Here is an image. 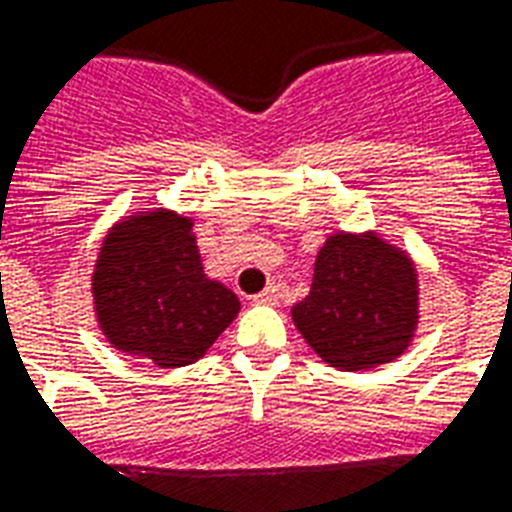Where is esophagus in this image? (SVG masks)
I'll return each mask as SVG.
<instances>
[{
	"label": "esophagus",
	"mask_w": 512,
	"mask_h": 512,
	"mask_svg": "<svg viewBox=\"0 0 512 512\" xmlns=\"http://www.w3.org/2000/svg\"><path fill=\"white\" fill-rule=\"evenodd\" d=\"M255 303H260V306H273V303H276V300H279V290H276V287H265L263 292H260V295H255Z\"/></svg>",
	"instance_id": "34e87169"
}]
</instances>
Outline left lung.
Wrapping results in <instances>:
<instances>
[{"mask_svg": "<svg viewBox=\"0 0 512 512\" xmlns=\"http://www.w3.org/2000/svg\"><path fill=\"white\" fill-rule=\"evenodd\" d=\"M292 319L333 368L362 370L395 360L416 327L411 260L376 236H330L311 292L292 306Z\"/></svg>", "mask_w": 512, "mask_h": 512, "instance_id": "1", "label": "left lung"}]
</instances>
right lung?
<instances>
[{
  "instance_id": "1",
  "label": "right lung",
  "mask_w": 512,
  "mask_h": 512,
  "mask_svg": "<svg viewBox=\"0 0 512 512\" xmlns=\"http://www.w3.org/2000/svg\"><path fill=\"white\" fill-rule=\"evenodd\" d=\"M190 228L187 217L166 212L120 222L93 273L104 335L158 368L204 357L239 314V298L204 276Z\"/></svg>"
}]
</instances>
